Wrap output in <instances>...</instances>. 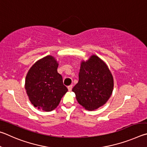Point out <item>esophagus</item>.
<instances>
[{
    "label": "esophagus",
    "instance_id": "obj_1",
    "mask_svg": "<svg viewBox=\"0 0 147 147\" xmlns=\"http://www.w3.org/2000/svg\"><path fill=\"white\" fill-rule=\"evenodd\" d=\"M68 91H71V90H72V85H69V86H68Z\"/></svg>",
    "mask_w": 147,
    "mask_h": 147
}]
</instances>
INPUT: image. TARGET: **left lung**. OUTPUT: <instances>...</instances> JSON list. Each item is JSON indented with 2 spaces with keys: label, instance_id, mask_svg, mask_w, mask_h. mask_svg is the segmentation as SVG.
<instances>
[{
  "label": "left lung",
  "instance_id": "1",
  "mask_svg": "<svg viewBox=\"0 0 147 147\" xmlns=\"http://www.w3.org/2000/svg\"><path fill=\"white\" fill-rule=\"evenodd\" d=\"M114 79L106 64L93 55L86 61H82L79 81L72 89L77 101L88 110L102 107L111 96Z\"/></svg>",
  "mask_w": 147,
  "mask_h": 147
}]
</instances>
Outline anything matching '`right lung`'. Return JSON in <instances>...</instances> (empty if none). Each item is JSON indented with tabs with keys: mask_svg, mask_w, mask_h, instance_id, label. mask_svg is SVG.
<instances>
[{
	"mask_svg": "<svg viewBox=\"0 0 147 147\" xmlns=\"http://www.w3.org/2000/svg\"><path fill=\"white\" fill-rule=\"evenodd\" d=\"M58 65L53 57L47 55L36 62L28 72L25 89L30 102L38 109L54 110L68 92L57 72Z\"/></svg>",
	"mask_w": 147,
	"mask_h": 147,
	"instance_id": "right-lung-1",
	"label": "right lung"
}]
</instances>
